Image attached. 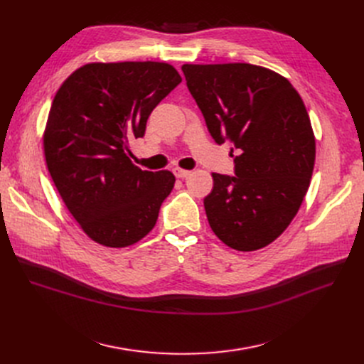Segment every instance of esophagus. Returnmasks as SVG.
Wrapping results in <instances>:
<instances>
[{
    "label": "esophagus",
    "mask_w": 364,
    "mask_h": 364,
    "mask_svg": "<svg viewBox=\"0 0 364 364\" xmlns=\"http://www.w3.org/2000/svg\"><path fill=\"white\" fill-rule=\"evenodd\" d=\"M173 173H175V176L179 178V179H185V178L191 175V171H189V170H183V168H179V167L173 168Z\"/></svg>",
    "instance_id": "34e87169"
}]
</instances>
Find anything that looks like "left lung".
Returning <instances> with one entry per match:
<instances>
[{"mask_svg":"<svg viewBox=\"0 0 364 364\" xmlns=\"http://www.w3.org/2000/svg\"><path fill=\"white\" fill-rule=\"evenodd\" d=\"M189 93L216 144L238 155L234 175L213 173L204 198L210 228L240 252L262 249L298 213L316 161L306 108L293 85L250 63L183 65Z\"/></svg>","mask_w":364,"mask_h":364,"instance_id":"obj_1","label":"left lung"}]
</instances>
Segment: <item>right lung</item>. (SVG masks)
<instances>
[{"mask_svg": "<svg viewBox=\"0 0 364 364\" xmlns=\"http://www.w3.org/2000/svg\"><path fill=\"white\" fill-rule=\"evenodd\" d=\"M181 81L161 62L89 63L58 90L44 132L46 163L68 210L96 243L134 245L157 222L175 176L134 166L129 142L144 137L152 109Z\"/></svg>", "mask_w": 364, "mask_h": 364, "instance_id": "right-lung-1", "label": "right lung"}]
</instances>
